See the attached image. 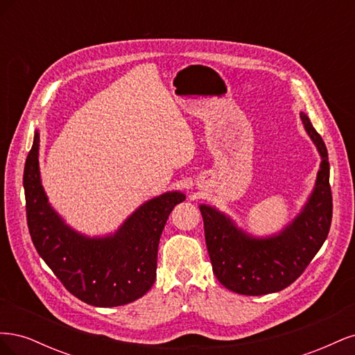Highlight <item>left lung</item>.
Returning a JSON list of instances; mask_svg holds the SVG:
<instances>
[{"instance_id":"8db88e82","label":"left lung","mask_w":355,"mask_h":355,"mask_svg":"<svg viewBox=\"0 0 355 355\" xmlns=\"http://www.w3.org/2000/svg\"><path fill=\"white\" fill-rule=\"evenodd\" d=\"M300 120L321 164L305 206L282 232L257 239L218 209L200 206L213 272L231 292L247 296L280 292L300 277L327 239L333 209L327 148L308 115L300 112Z\"/></svg>"}]
</instances>
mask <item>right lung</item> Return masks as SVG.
Instances as JSON below:
<instances>
[{"instance_id":"1","label":"right lung","mask_w":355,"mask_h":355,"mask_svg":"<svg viewBox=\"0 0 355 355\" xmlns=\"http://www.w3.org/2000/svg\"><path fill=\"white\" fill-rule=\"evenodd\" d=\"M40 133L28 154L24 188L32 243L75 297L93 306H120L142 297L157 275L161 232L170 211L185 200L171 191L148 200L114 234L87 237L72 230L50 206L41 185Z\"/></svg>"}]
</instances>
